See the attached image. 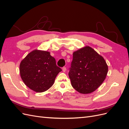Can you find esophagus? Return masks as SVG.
Returning <instances> with one entry per match:
<instances>
[{"label":"esophagus","mask_w":129,"mask_h":129,"mask_svg":"<svg viewBox=\"0 0 129 129\" xmlns=\"http://www.w3.org/2000/svg\"><path fill=\"white\" fill-rule=\"evenodd\" d=\"M62 71H63V72H65L66 71V68L65 67H63V68H62Z\"/></svg>","instance_id":"esophagus-1"}]
</instances>
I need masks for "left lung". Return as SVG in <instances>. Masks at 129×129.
I'll use <instances>...</instances> for the list:
<instances>
[{
  "instance_id": "1",
  "label": "left lung",
  "mask_w": 129,
  "mask_h": 129,
  "mask_svg": "<svg viewBox=\"0 0 129 129\" xmlns=\"http://www.w3.org/2000/svg\"><path fill=\"white\" fill-rule=\"evenodd\" d=\"M108 67L104 58L89 46L73 53L69 77L72 87L80 93L94 91L106 78Z\"/></svg>"
}]
</instances>
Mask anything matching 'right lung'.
Returning <instances> with one entry per match:
<instances>
[{"mask_svg": "<svg viewBox=\"0 0 129 129\" xmlns=\"http://www.w3.org/2000/svg\"><path fill=\"white\" fill-rule=\"evenodd\" d=\"M61 71L55 58L44 50H33L20 64L22 80L26 86L38 92H44L51 87Z\"/></svg>", "mask_w": 129, "mask_h": 129, "instance_id": "1", "label": "right lung"}]
</instances>
